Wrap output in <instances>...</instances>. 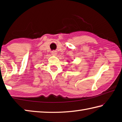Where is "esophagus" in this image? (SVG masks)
<instances>
[{
  "instance_id": "esophagus-1",
  "label": "esophagus",
  "mask_w": 122,
  "mask_h": 122,
  "mask_svg": "<svg viewBox=\"0 0 122 122\" xmlns=\"http://www.w3.org/2000/svg\"><path fill=\"white\" fill-rule=\"evenodd\" d=\"M51 55H53V56H56L57 55V51H51Z\"/></svg>"
}]
</instances>
